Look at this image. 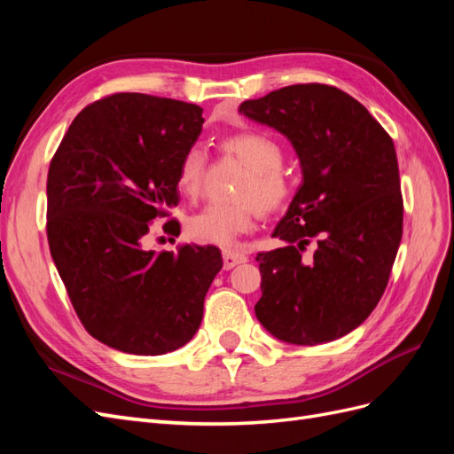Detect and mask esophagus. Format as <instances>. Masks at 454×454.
<instances>
[{"instance_id":"esophagus-1","label":"esophagus","mask_w":454,"mask_h":454,"mask_svg":"<svg viewBox=\"0 0 454 454\" xmlns=\"http://www.w3.org/2000/svg\"><path fill=\"white\" fill-rule=\"evenodd\" d=\"M246 261H248V257H246L240 252H235V250H225L223 252V269H227V270L240 265V263H246Z\"/></svg>"}]
</instances>
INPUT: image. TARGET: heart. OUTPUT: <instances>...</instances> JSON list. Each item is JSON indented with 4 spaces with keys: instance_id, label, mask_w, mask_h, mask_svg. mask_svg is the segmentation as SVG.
Returning <instances> with one entry per match:
<instances>
[{
    "instance_id": "b5f03b06",
    "label": "heart",
    "mask_w": 454,
    "mask_h": 454,
    "mask_svg": "<svg viewBox=\"0 0 454 454\" xmlns=\"http://www.w3.org/2000/svg\"><path fill=\"white\" fill-rule=\"evenodd\" d=\"M223 151L237 157L250 168L237 191L242 202H214L187 219L189 237L200 244L229 248L237 237L250 231L257 208L261 214H272L284 208L292 197V180L280 167L284 151L278 142L263 132H239L227 136ZM208 174V155L200 145H191L180 159L176 185L180 193L191 200L202 195Z\"/></svg>"
}]
</instances>
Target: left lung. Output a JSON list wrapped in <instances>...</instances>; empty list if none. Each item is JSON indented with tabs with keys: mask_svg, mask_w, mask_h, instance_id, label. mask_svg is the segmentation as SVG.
Instances as JSON below:
<instances>
[{
	"mask_svg": "<svg viewBox=\"0 0 454 454\" xmlns=\"http://www.w3.org/2000/svg\"><path fill=\"white\" fill-rule=\"evenodd\" d=\"M239 112L284 134L303 172L272 232L284 246L255 257L257 320L292 345L335 340L373 312L400 248L403 199L394 142L358 100L320 83L272 90ZM310 243L315 252L303 256Z\"/></svg>",
	"mask_w": 454,
	"mask_h": 454,
	"instance_id": "8db88e82",
	"label": "left lung"
}]
</instances>
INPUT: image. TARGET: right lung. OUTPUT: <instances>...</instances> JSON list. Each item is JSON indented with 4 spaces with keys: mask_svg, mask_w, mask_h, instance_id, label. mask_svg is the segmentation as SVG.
Instances as JSON below:
<instances>
[{
    "mask_svg": "<svg viewBox=\"0 0 454 454\" xmlns=\"http://www.w3.org/2000/svg\"><path fill=\"white\" fill-rule=\"evenodd\" d=\"M202 107L140 92L92 102L67 129L47 176V239L87 332L138 356L184 347L222 270L215 246L145 250L149 222L168 215L176 174L202 132ZM180 235L176 219L164 227Z\"/></svg>",
    "mask_w": 454,
    "mask_h": 454,
    "instance_id": "1",
    "label": "right lung"
}]
</instances>
